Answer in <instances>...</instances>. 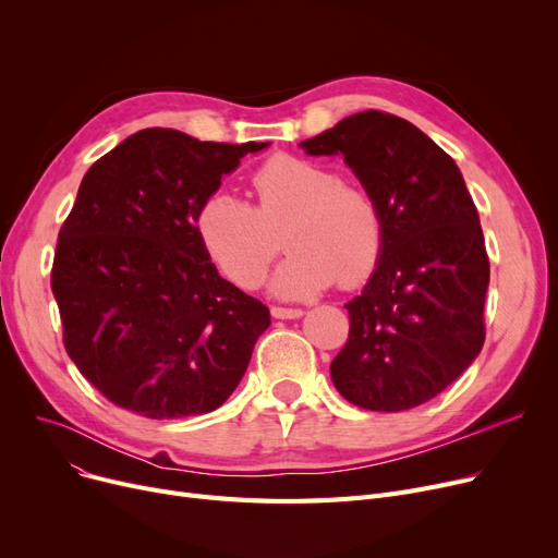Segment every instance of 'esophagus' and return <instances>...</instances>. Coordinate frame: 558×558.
I'll return each mask as SVG.
<instances>
[{"label":"esophagus","mask_w":558,"mask_h":558,"mask_svg":"<svg viewBox=\"0 0 558 558\" xmlns=\"http://www.w3.org/2000/svg\"><path fill=\"white\" fill-rule=\"evenodd\" d=\"M271 314L276 318H301L303 316V310L301 307H280V305H274L271 307Z\"/></svg>","instance_id":"34e87169"}]
</instances>
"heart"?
<instances>
[{
	"mask_svg": "<svg viewBox=\"0 0 558 558\" xmlns=\"http://www.w3.org/2000/svg\"><path fill=\"white\" fill-rule=\"evenodd\" d=\"M255 208L230 192H213L194 217L196 238L217 269L240 287H257L280 248L291 251L271 289L282 299H307L337 278L364 282L385 244V221L371 192L341 181L324 162L274 156L251 175Z\"/></svg>",
	"mask_w": 558,
	"mask_h": 558,
	"instance_id": "obj_1",
	"label": "heart"
}]
</instances>
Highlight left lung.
Wrapping results in <instances>:
<instances>
[{
	"mask_svg": "<svg viewBox=\"0 0 558 558\" xmlns=\"http://www.w3.org/2000/svg\"><path fill=\"white\" fill-rule=\"evenodd\" d=\"M343 156L377 201L385 244L345 305L348 341L330 364L337 391L371 412H404L450 387L484 345L488 255L454 160L402 117L366 110L301 142Z\"/></svg>",
	"mask_w": 558,
	"mask_h": 558,
	"instance_id": "obj_1",
	"label": "left lung"
}]
</instances>
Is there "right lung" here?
Returning <instances> with one entry per match:
<instances>
[{
	"label": "right lung",
	"instance_id": "1",
	"mask_svg": "<svg viewBox=\"0 0 558 558\" xmlns=\"http://www.w3.org/2000/svg\"><path fill=\"white\" fill-rule=\"evenodd\" d=\"M264 146L144 129L83 175L51 291L68 355L112 404L185 418L238 389L269 307L219 276L194 217L223 173Z\"/></svg>",
	"mask_w": 558,
	"mask_h": 558
}]
</instances>
